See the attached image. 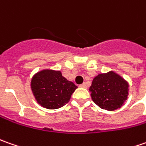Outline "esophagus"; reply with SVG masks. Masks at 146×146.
Listing matches in <instances>:
<instances>
[{"label": "esophagus", "instance_id": "34e87169", "mask_svg": "<svg viewBox=\"0 0 146 146\" xmlns=\"http://www.w3.org/2000/svg\"><path fill=\"white\" fill-rule=\"evenodd\" d=\"M80 87H82V88H87V85H86V83L84 82L83 84H82V85H80L79 86Z\"/></svg>", "mask_w": 146, "mask_h": 146}]
</instances>
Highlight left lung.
I'll return each mask as SVG.
<instances>
[{"label":"left lung","instance_id":"left-lung-1","mask_svg":"<svg viewBox=\"0 0 146 146\" xmlns=\"http://www.w3.org/2000/svg\"><path fill=\"white\" fill-rule=\"evenodd\" d=\"M94 103L102 109L114 111L121 108L128 94V84L114 72L98 74L90 87Z\"/></svg>","mask_w":146,"mask_h":146}]
</instances>
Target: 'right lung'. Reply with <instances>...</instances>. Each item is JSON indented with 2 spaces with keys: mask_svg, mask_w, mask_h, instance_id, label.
Here are the masks:
<instances>
[{
  "mask_svg": "<svg viewBox=\"0 0 146 146\" xmlns=\"http://www.w3.org/2000/svg\"><path fill=\"white\" fill-rule=\"evenodd\" d=\"M78 88L64 78L60 71L42 70L31 80L33 94L38 104L47 109H58L68 103Z\"/></svg>",
  "mask_w": 146,
  "mask_h": 146,
  "instance_id": "right-lung-1",
  "label": "right lung"
}]
</instances>
